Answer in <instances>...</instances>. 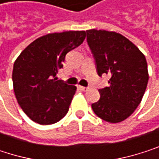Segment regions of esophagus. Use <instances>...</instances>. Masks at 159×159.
<instances>
[{
  "mask_svg": "<svg viewBox=\"0 0 159 159\" xmlns=\"http://www.w3.org/2000/svg\"><path fill=\"white\" fill-rule=\"evenodd\" d=\"M79 89H80L81 91H88L89 90V88H87V87H81V86H79Z\"/></svg>",
  "mask_w": 159,
  "mask_h": 159,
  "instance_id": "1",
  "label": "esophagus"
}]
</instances>
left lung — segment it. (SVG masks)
<instances>
[{
  "label": "left lung",
  "instance_id": "1",
  "mask_svg": "<svg viewBox=\"0 0 159 159\" xmlns=\"http://www.w3.org/2000/svg\"><path fill=\"white\" fill-rule=\"evenodd\" d=\"M87 41L100 76L109 74V87L99 89L94 113L110 123L128 118L139 106L148 83L147 62L139 48L115 31L89 30Z\"/></svg>",
  "mask_w": 159,
  "mask_h": 159
}]
</instances>
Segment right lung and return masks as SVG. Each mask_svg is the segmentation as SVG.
<instances>
[{"label": "right lung", "mask_w": 159, "mask_h": 159, "mask_svg": "<svg viewBox=\"0 0 159 159\" xmlns=\"http://www.w3.org/2000/svg\"><path fill=\"white\" fill-rule=\"evenodd\" d=\"M86 31L49 33L29 44L14 63L12 80L18 104L34 122L50 125L69 111L76 87L56 77L65 56L80 45Z\"/></svg>", "instance_id": "obj_1"}]
</instances>
